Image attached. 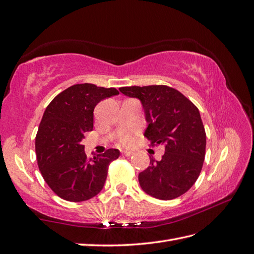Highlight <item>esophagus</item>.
Returning a JSON list of instances; mask_svg holds the SVG:
<instances>
[{"label": "esophagus", "mask_w": 254, "mask_h": 254, "mask_svg": "<svg viewBox=\"0 0 254 254\" xmlns=\"http://www.w3.org/2000/svg\"><path fill=\"white\" fill-rule=\"evenodd\" d=\"M122 155L126 156V157H129L133 155V151H129V150H123L122 151Z\"/></svg>", "instance_id": "esophagus-1"}]
</instances>
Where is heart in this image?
Here are the masks:
<instances>
[{
  "label": "heart",
  "mask_w": 254,
  "mask_h": 254,
  "mask_svg": "<svg viewBox=\"0 0 254 254\" xmlns=\"http://www.w3.org/2000/svg\"><path fill=\"white\" fill-rule=\"evenodd\" d=\"M119 143L122 146H127L132 143V135L126 133V134H122L121 136L119 137Z\"/></svg>",
  "instance_id": "heart-1"
}]
</instances>
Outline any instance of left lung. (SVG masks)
I'll return each instance as SVG.
<instances>
[{"instance_id":"1","label":"left lung","mask_w":254,"mask_h":254,"mask_svg":"<svg viewBox=\"0 0 254 254\" xmlns=\"http://www.w3.org/2000/svg\"><path fill=\"white\" fill-rule=\"evenodd\" d=\"M120 92L138 98L148 122L145 137L150 146H164L160 161L138 174L139 185L150 196L175 199L196 183L205 156V131L198 108L181 92L167 85L123 86Z\"/></svg>"}]
</instances>
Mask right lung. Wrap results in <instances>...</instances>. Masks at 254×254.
<instances>
[{"label": "right lung", "instance_id": "obj_1", "mask_svg": "<svg viewBox=\"0 0 254 254\" xmlns=\"http://www.w3.org/2000/svg\"><path fill=\"white\" fill-rule=\"evenodd\" d=\"M118 94L115 87L74 84L46 107L35 136V154L46 184L62 199L85 201L103 190L109 164L120 151L110 148L88 158L81 141L93 129L95 106Z\"/></svg>", "mask_w": 254, "mask_h": 254}]
</instances>
